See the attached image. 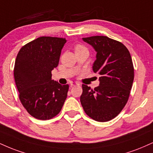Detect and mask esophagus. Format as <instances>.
<instances>
[{
  "instance_id": "1",
  "label": "esophagus",
  "mask_w": 153,
  "mask_h": 153,
  "mask_svg": "<svg viewBox=\"0 0 153 153\" xmlns=\"http://www.w3.org/2000/svg\"><path fill=\"white\" fill-rule=\"evenodd\" d=\"M78 82H71V86H75V85H79Z\"/></svg>"
}]
</instances>
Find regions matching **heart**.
Masks as SVG:
<instances>
[{"instance_id": "obj_1", "label": "heart", "mask_w": 153, "mask_h": 153, "mask_svg": "<svg viewBox=\"0 0 153 153\" xmlns=\"http://www.w3.org/2000/svg\"><path fill=\"white\" fill-rule=\"evenodd\" d=\"M82 48V46H80V45H77L76 47H75V50L76 49H78V48Z\"/></svg>"}]
</instances>
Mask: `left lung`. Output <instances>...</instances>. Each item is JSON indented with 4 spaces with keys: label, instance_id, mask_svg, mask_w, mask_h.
Here are the masks:
<instances>
[{
    "label": "left lung",
    "instance_id": "obj_1",
    "mask_svg": "<svg viewBox=\"0 0 153 153\" xmlns=\"http://www.w3.org/2000/svg\"><path fill=\"white\" fill-rule=\"evenodd\" d=\"M97 52L93 65L100 75V85L91 89L82 84L80 102L85 113L98 122L115 118L127 102L134 80V68L129 51L120 42L107 36L82 38Z\"/></svg>",
    "mask_w": 153,
    "mask_h": 153
}]
</instances>
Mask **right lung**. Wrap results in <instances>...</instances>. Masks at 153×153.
I'll use <instances>...</instances> for the list:
<instances>
[{
  "mask_svg": "<svg viewBox=\"0 0 153 153\" xmlns=\"http://www.w3.org/2000/svg\"><path fill=\"white\" fill-rule=\"evenodd\" d=\"M65 43V38L40 37L22 47L16 57L14 78L20 100L36 119L56 116L67 97L68 85H62L51 78Z\"/></svg>",
  "mask_w": 153,
  "mask_h": 153,
  "instance_id": "1",
  "label": "right lung"
}]
</instances>
